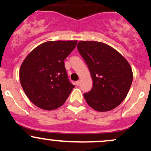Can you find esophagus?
I'll use <instances>...</instances> for the list:
<instances>
[{
  "label": "esophagus",
  "mask_w": 151,
  "mask_h": 151,
  "mask_svg": "<svg viewBox=\"0 0 151 151\" xmlns=\"http://www.w3.org/2000/svg\"><path fill=\"white\" fill-rule=\"evenodd\" d=\"M76 84H77V86H80V81H77V82H76Z\"/></svg>",
  "instance_id": "1"
}]
</instances>
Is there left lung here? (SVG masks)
<instances>
[{
  "mask_svg": "<svg viewBox=\"0 0 151 151\" xmlns=\"http://www.w3.org/2000/svg\"><path fill=\"white\" fill-rule=\"evenodd\" d=\"M77 49L89 68L92 89L84 93L89 106L99 112L115 109L125 99L133 81L127 60L113 47L96 41H80Z\"/></svg>",
  "mask_w": 151,
  "mask_h": 151,
  "instance_id": "left-lung-1",
  "label": "left lung"
}]
</instances>
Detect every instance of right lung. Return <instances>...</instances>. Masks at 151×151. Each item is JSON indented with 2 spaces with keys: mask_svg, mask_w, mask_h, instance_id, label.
<instances>
[{
  "mask_svg": "<svg viewBox=\"0 0 151 151\" xmlns=\"http://www.w3.org/2000/svg\"><path fill=\"white\" fill-rule=\"evenodd\" d=\"M77 40L49 41L38 45L22 62L20 81L35 105L54 110L65 104L74 86L67 77L64 60L77 45Z\"/></svg>",
  "mask_w": 151,
  "mask_h": 151,
  "instance_id": "right-lung-1",
  "label": "right lung"
}]
</instances>
